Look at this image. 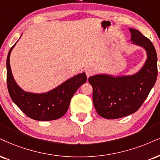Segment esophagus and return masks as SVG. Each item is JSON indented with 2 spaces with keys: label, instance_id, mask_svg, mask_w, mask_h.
<instances>
[{
  "label": "esophagus",
  "instance_id": "34e87169",
  "mask_svg": "<svg viewBox=\"0 0 160 160\" xmlns=\"http://www.w3.org/2000/svg\"><path fill=\"white\" fill-rule=\"evenodd\" d=\"M94 74H95V71L92 68H88L86 70V74L87 76V78H89L90 76H92Z\"/></svg>",
  "mask_w": 160,
  "mask_h": 160
}]
</instances>
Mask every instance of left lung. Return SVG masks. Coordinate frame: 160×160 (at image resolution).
Wrapping results in <instances>:
<instances>
[{"label": "left lung", "mask_w": 160, "mask_h": 160, "mask_svg": "<svg viewBox=\"0 0 160 160\" xmlns=\"http://www.w3.org/2000/svg\"><path fill=\"white\" fill-rule=\"evenodd\" d=\"M132 43L146 50L148 59L141 70L132 76L114 78L107 74L90 77L93 103L101 117L116 119L136 112L147 98L157 78V56L151 40L130 28Z\"/></svg>", "instance_id": "left-lung-1"}]
</instances>
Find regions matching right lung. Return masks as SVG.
Masks as SVG:
<instances>
[{"label": "right lung", "mask_w": 160, "mask_h": 160, "mask_svg": "<svg viewBox=\"0 0 160 160\" xmlns=\"http://www.w3.org/2000/svg\"><path fill=\"white\" fill-rule=\"evenodd\" d=\"M9 50L7 59V88L12 101L29 118L37 121H52L61 118L68 110L72 98L80 86L85 83V73L69 79L54 89L44 94L26 92L17 85L9 64Z\"/></svg>", "instance_id": "add662e5"}]
</instances>
